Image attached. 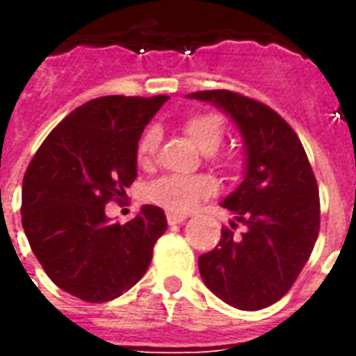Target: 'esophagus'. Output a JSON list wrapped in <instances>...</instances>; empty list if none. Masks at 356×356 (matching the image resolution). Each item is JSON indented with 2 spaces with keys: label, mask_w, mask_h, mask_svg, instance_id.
<instances>
[{
  "label": "esophagus",
  "mask_w": 356,
  "mask_h": 356,
  "mask_svg": "<svg viewBox=\"0 0 356 356\" xmlns=\"http://www.w3.org/2000/svg\"><path fill=\"white\" fill-rule=\"evenodd\" d=\"M165 217H168V223L170 225H179L183 223L188 216H186V213H179V211H168Z\"/></svg>",
  "instance_id": "obj_1"
}]
</instances>
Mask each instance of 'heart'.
I'll return each mask as SVG.
<instances>
[{"label": "heart", "instance_id": "1", "mask_svg": "<svg viewBox=\"0 0 356 356\" xmlns=\"http://www.w3.org/2000/svg\"><path fill=\"white\" fill-rule=\"evenodd\" d=\"M183 129L188 135V139L193 140L202 152H208V154L216 152L223 143V120L213 112H198V114L188 116L183 124ZM158 140H160V135L156 127L147 129L140 137L137 158L143 165H148L154 160ZM211 193H213V183L206 177H162L147 186L145 196L148 202L165 208L168 211H186L200 198L209 196Z\"/></svg>", "mask_w": 356, "mask_h": 356}]
</instances>
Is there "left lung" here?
<instances>
[{"instance_id": "obj_1", "label": "left lung", "mask_w": 356, "mask_h": 356, "mask_svg": "<svg viewBox=\"0 0 356 356\" xmlns=\"http://www.w3.org/2000/svg\"><path fill=\"white\" fill-rule=\"evenodd\" d=\"M188 99L216 104L242 133L244 181L223 200L236 223L221 231L211 252L198 257L204 284L231 307L259 311L290 290L309 261L321 229V200L313 168L286 120L227 89L196 91Z\"/></svg>"}]
</instances>
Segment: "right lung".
<instances>
[{
    "mask_svg": "<svg viewBox=\"0 0 356 356\" xmlns=\"http://www.w3.org/2000/svg\"><path fill=\"white\" fill-rule=\"evenodd\" d=\"M165 95H108L81 104L47 135L22 181V229L60 290L89 303L120 298L147 273L168 229L158 206L125 225L104 206L137 179V147Z\"/></svg>",
    "mask_w": 356,
    "mask_h": 356,
    "instance_id": "add662e5",
    "label": "right lung"
}]
</instances>
